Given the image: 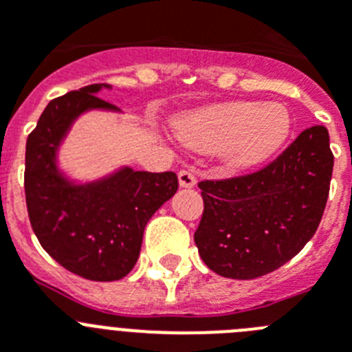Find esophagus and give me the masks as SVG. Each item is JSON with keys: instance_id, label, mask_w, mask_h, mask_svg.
<instances>
[{"instance_id": "esophagus-1", "label": "esophagus", "mask_w": 352, "mask_h": 352, "mask_svg": "<svg viewBox=\"0 0 352 352\" xmlns=\"http://www.w3.org/2000/svg\"><path fill=\"white\" fill-rule=\"evenodd\" d=\"M178 179L182 188H194L195 186V176L194 173H190V170H179Z\"/></svg>"}]
</instances>
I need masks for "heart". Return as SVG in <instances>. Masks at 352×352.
<instances>
[{
    "instance_id": "b5f03b06",
    "label": "heart",
    "mask_w": 352,
    "mask_h": 352,
    "mask_svg": "<svg viewBox=\"0 0 352 352\" xmlns=\"http://www.w3.org/2000/svg\"><path fill=\"white\" fill-rule=\"evenodd\" d=\"M292 120L280 104L231 100L195 109L174 121L179 141L195 151H219L229 170L241 173L275 157L291 135Z\"/></svg>"
}]
</instances>
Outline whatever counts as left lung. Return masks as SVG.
Listing matches in <instances>:
<instances>
[{"label":"left lung","mask_w":352,"mask_h":352,"mask_svg":"<svg viewBox=\"0 0 352 352\" xmlns=\"http://www.w3.org/2000/svg\"><path fill=\"white\" fill-rule=\"evenodd\" d=\"M331 173L328 130L316 125L257 173L199 183L204 211L194 239L208 268L250 280L291 261L316 234Z\"/></svg>","instance_id":"8db88e82"}]
</instances>
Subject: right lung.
Wrapping results in <instances>:
<instances>
[{
    "label": "right lung",
    "mask_w": 352,
    "mask_h": 352,
    "mask_svg": "<svg viewBox=\"0 0 352 352\" xmlns=\"http://www.w3.org/2000/svg\"><path fill=\"white\" fill-rule=\"evenodd\" d=\"M109 84H89L54 98L26 142L24 190L30 222L43 250L68 272L95 282L120 280L141 254L144 227L178 190L174 173L129 166L89 182L60 167V149L74 123L89 111L121 113L96 96Z\"/></svg>",
    "instance_id": "right-lung-1"
}]
</instances>
